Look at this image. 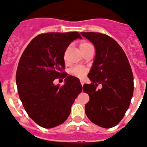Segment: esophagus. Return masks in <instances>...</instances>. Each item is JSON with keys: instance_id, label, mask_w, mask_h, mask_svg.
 Returning a JSON list of instances; mask_svg holds the SVG:
<instances>
[{"instance_id": "obj_1", "label": "esophagus", "mask_w": 147, "mask_h": 147, "mask_svg": "<svg viewBox=\"0 0 147 147\" xmlns=\"http://www.w3.org/2000/svg\"><path fill=\"white\" fill-rule=\"evenodd\" d=\"M81 85H82V86H83L84 84V82L83 81H81Z\"/></svg>"}]
</instances>
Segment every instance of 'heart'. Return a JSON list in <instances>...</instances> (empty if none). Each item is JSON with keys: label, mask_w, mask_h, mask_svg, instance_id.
Wrapping results in <instances>:
<instances>
[{"label": "heart", "mask_w": 147, "mask_h": 147, "mask_svg": "<svg viewBox=\"0 0 147 147\" xmlns=\"http://www.w3.org/2000/svg\"><path fill=\"white\" fill-rule=\"evenodd\" d=\"M92 45L91 44H90L89 42H82L80 44V49H81V52H83L84 51L87 50L90 48H92ZM87 72V69L83 67H79V66H76V67H74L73 69H71L70 70V74L74 76H76V77H83L85 75V73Z\"/></svg>", "instance_id": "1"}]
</instances>
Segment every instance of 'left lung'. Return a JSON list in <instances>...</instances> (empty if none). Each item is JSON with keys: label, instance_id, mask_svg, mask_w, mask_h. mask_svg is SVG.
<instances>
[{"label": "left lung", "instance_id": "1", "mask_svg": "<svg viewBox=\"0 0 147 147\" xmlns=\"http://www.w3.org/2000/svg\"><path fill=\"white\" fill-rule=\"evenodd\" d=\"M93 44L96 56L88 74L91 84L83 90L90 96L85 113L92 123L109 129L121 121L130 105L134 90V78L124 51L117 42L105 34L82 32ZM102 88L98 90L97 86Z\"/></svg>", "mask_w": 147, "mask_h": 147}]
</instances>
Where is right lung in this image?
<instances>
[{
    "mask_svg": "<svg viewBox=\"0 0 147 147\" xmlns=\"http://www.w3.org/2000/svg\"><path fill=\"white\" fill-rule=\"evenodd\" d=\"M78 32L47 33L36 36L22 53L16 71V85L29 117L41 127L51 129L66 121L71 107L82 91L79 79L62 72L64 54ZM66 77L62 87L53 82Z\"/></svg>",
    "mask_w": 147,
    "mask_h": 147,
    "instance_id": "1",
    "label": "right lung"
}]
</instances>
